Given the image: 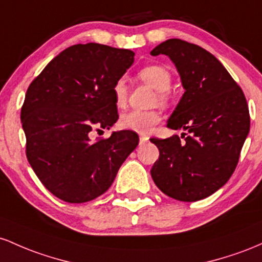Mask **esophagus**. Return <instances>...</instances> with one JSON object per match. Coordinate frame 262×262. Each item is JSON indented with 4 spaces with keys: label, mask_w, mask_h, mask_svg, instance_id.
Instances as JSON below:
<instances>
[{
    "label": "esophagus",
    "mask_w": 262,
    "mask_h": 262,
    "mask_svg": "<svg viewBox=\"0 0 262 262\" xmlns=\"http://www.w3.org/2000/svg\"><path fill=\"white\" fill-rule=\"evenodd\" d=\"M147 141H148V137H147V136H141L140 137V145H145Z\"/></svg>",
    "instance_id": "esophagus-1"
}]
</instances>
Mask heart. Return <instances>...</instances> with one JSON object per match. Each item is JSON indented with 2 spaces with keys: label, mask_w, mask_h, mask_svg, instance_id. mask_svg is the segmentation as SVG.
Here are the masks:
<instances>
[{
  "label": "heart",
  "mask_w": 262,
  "mask_h": 262,
  "mask_svg": "<svg viewBox=\"0 0 262 262\" xmlns=\"http://www.w3.org/2000/svg\"><path fill=\"white\" fill-rule=\"evenodd\" d=\"M137 76L145 83L149 84L152 88L157 90V100L162 104H166L169 100V88L172 84V74L166 67L151 64V66L143 67L139 70ZM113 95L115 104L119 107L125 106L127 101V88L123 79H119L115 81L113 86ZM161 121V114L156 110L142 111V110H131L125 113L120 117V127L123 130L134 131L140 135H147L151 132L154 126Z\"/></svg>",
  "instance_id": "obj_1"
}]
</instances>
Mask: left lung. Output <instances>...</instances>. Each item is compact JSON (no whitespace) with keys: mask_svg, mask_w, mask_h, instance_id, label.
<instances>
[{"mask_svg":"<svg viewBox=\"0 0 262 262\" xmlns=\"http://www.w3.org/2000/svg\"><path fill=\"white\" fill-rule=\"evenodd\" d=\"M160 54L174 63L186 90L167 127L187 134L183 141L178 135L151 139L160 151L151 176L170 198L201 201L224 186L236 168L250 130L248 102L224 66L202 47L174 38L151 52Z\"/></svg>","mask_w":262,"mask_h":262,"instance_id":"8db88e82","label":"left lung"}]
</instances>
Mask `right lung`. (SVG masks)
Listing matches in <instances>:
<instances>
[{"mask_svg":"<svg viewBox=\"0 0 262 262\" xmlns=\"http://www.w3.org/2000/svg\"><path fill=\"white\" fill-rule=\"evenodd\" d=\"M135 53L99 43L75 44L51 60L32 81L20 110L26 155L43 186L68 203L104 194L139 135L123 130L90 140L119 119L113 86ZM101 131V130H100Z\"/></svg>","mask_w":262,"mask_h":262,"instance_id":"right-lung-1","label":"right lung"}]
</instances>
